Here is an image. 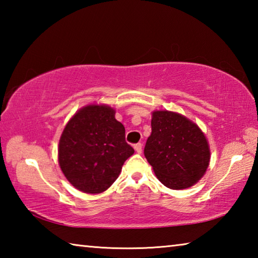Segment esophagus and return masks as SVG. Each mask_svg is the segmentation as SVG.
<instances>
[{
    "label": "esophagus",
    "mask_w": 258,
    "mask_h": 258,
    "mask_svg": "<svg viewBox=\"0 0 258 258\" xmlns=\"http://www.w3.org/2000/svg\"><path fill=\"white\" fill-rule=\"evenodd\" d=\"M134 149H135V151L138 152V154H141V152H142V145H141V143H137V145H134Z\"/></svg>",
    "instance_id": "obj_1"
}]
</instances>
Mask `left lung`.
<instances>
[{"instance_id": "obj_1", "label": "left lung", "mask_w": 258, "mask_h": 258, "mask_svg": "<svg viewBox=\"0 0 258 258\" xmlns=\"http://www.w3.org/2000/svg\"><path fill=\"white\" fill-rule=\"evenodd\" d=\"M145 156L158 180L174 190L198 182L209 164V147L197 125L180 113L154 111Z\"/></svg>"}]
</instances>
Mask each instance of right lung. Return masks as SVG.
<instances>
[{
	"label": "right lung",
	"mask_w": 258,
	"mask_h": 258,
	"mask_svg": "<svg viewBox=\"0 0 258 258\" xmlns=\"http://www.w3.org/2000/svg\"><path fill=\"white\" fill-rule=\"evenodd\" d=\"M59 165L76 189L100 194L117 180L134 149L125 141V127L108 106L84 107L61 134Z\"/></svg>",
	"instance_id": "add662e5"
}]
</instances>
